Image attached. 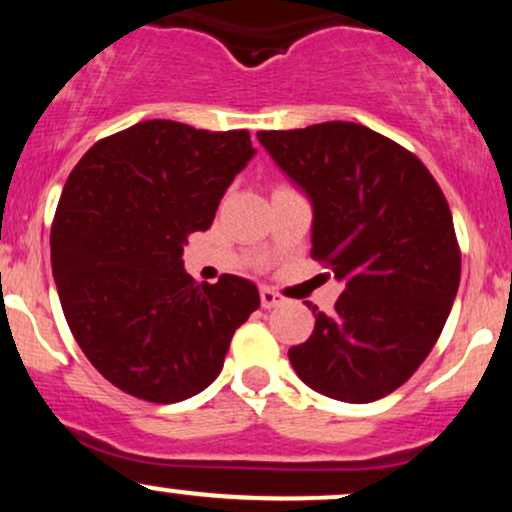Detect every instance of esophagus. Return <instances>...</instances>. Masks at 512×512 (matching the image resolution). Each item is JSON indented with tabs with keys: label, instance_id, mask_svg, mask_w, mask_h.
<instances>
[{
	"label": "esophagus",
	"instance_id": "34e87169",
	"mask_svg": "<svg viewBox=\"0 0 512 512\" xmlns=\"http://www.w3.org/2000/svg\"><path fill=\"white\" fill-rule=\"evenodd\" d=\"M260 303L262 308H276V305L284 303V296L281 293H276L274 289H260Z\"/></svg>",
	"mask_w": 512,
	"mask_h": 512
}]
</instances>
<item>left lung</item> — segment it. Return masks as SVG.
Masks as SVG:
<instances>
[{"label": "left lung", "instance_id": "8db88e82", "mask_svg": "<svg viewBox=\"0 0 512 512\" xmlns=\"http://www.w3.org/2000/svg\"><path fill=\"white\" fill-rule=\"evenodd\" d=\"M257 139L308 192L310 255L344 281L330 315L313 305V334L289 349L293 370L339 402L390 395L431 354L460 286L448 199L409 149L356 122Z\"/></svg>", "mask_w": 512, "mask_h": 512}]
</instances>
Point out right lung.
<instances>
[{"mask_svg": "<svg viewBox=\"0 0 512 512\" xmlns=\"http://www.w3.org/2000/svg\"><path fill=\"white\" fill-rule=\"evenodd\" d=\"M252 149L248 129L146 120L101 139L64 185L50 231L52 276L76 344L127 395L173 404L221 373L257 286L197 284L182 245L207 231Z\"/></svg>", "mask_w": 512, "mask_h": 512, "instance_id": "add662e5", "label": "right lung"}]
</instances>
